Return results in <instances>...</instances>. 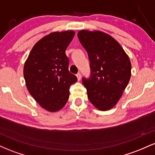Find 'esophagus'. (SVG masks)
<instances>
[{
	"mask_svg": "<svg viewBox=\"0 0 155 155\" xmlns=\"http://www.w3.org/2000/svg\"><path fill=\"white\" fill-rule=\"evenodd\" d=\"M76 76H77V79H78V80H81V74H80V73H78L77 74H76Z\"/></svg>",
	"mask_w": 155,
	"mask_h": 155,
	"instance_id": "1",
	"label": "esophagus"
}]
</instances>
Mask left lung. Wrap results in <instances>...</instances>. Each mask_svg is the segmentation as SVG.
I'll return each instance as SVG.
<instances>
[{"instance_id": "left-lung-1", "label": "left lung", "mask_w": 155, "mask_h": 155, "mask_svg": "<svg viewBox=\"0 0 155 155\" xmlns=\"http://www.w3.org/2000/svg\"><path fill=\"white\" fill-rule=\"evenodd\" d=\"M77 35L90 62V77L82 78L89 100L101 111L111 109L130 79L129 57L113 37L104 32L83 30Z\"/></svg>"}]
</instances>
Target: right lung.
<instances>
[{
    "label": "right lung",
    "mask_w": 155,
    "mask_h": 155,
    "mask_svg": "<svg viewBox=\"0 0 155 155\" xmlns=\"http://www.w3.org/2000/svg\"><path fill=\"white\" fill-rule=\"evenodd\" d=\"M73 31L54 32L39 40L24 65V78L30 94L48 111H58L68 100L70 86L77 81L68 71L67 47L74 38Z\"/></svg>",
    "instance_id": "obj_1"
}]
</instances>
